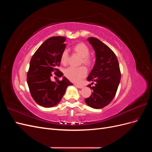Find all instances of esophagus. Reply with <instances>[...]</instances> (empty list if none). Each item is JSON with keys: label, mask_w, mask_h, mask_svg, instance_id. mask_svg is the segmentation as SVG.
Returning <instances> with one entry per match:
<instances>
[{"label": "esophagus", "mask_w": 152, "mask_h": 152, "mask_svg": "<svg viewBox=\"0 0 152 152\" xmlns=\"http://www.w3.org/2000/svg\"><path fill=\"white\" fill-rule=\"evenodd\" d=\"M74 86H75V87H77V88H79V89H82V88H83V86L80 85V84H74Z\"/></svg>", "instance_id": "34e87169"}]
</instances>
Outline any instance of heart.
Here are the masks:
<instances>
[{
    "mask_svg": "<svg viewBox=\"0 0 152 152\" xmlns=\"http://www.w3.org/2000/svg\"><path fill=\"white\" fill-rule=\"evenodd\" d=\"M73 52L80 56L81 59L80 60L79 65H84L87 67H90L93 63V59L89 56L90 49L88 46L84 43H77L72 48ZM69 59L68 53L66 50H63L61 54L60 61L63 65H65L68 63ZM87 69L84 66H80L79 68H75L69 67L65 69L64 71V75L70 81L78 82L80 81L86 75Z\"/></svg>",
    "mask_w": 152,
    "mask_h": 152,
    "instance_id": "b5f03b06",
    "label": "heart"
}]
</instances>
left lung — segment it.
I'll return each instance as SVG.
<instances>
[{
    "mask_svg": "<svg viewBox=\"0 0 152 152\" xmlns=\"http://www.w3.org/2000/svg\"><path fill=\"white\" fill-rule=\"evenodd\" d=\"M87 40L93 46L96 54V62L87 80L95 82L91 87L93 92L85 102L90 107L100 109L107 106L116 94L120 83L121 73L116 55L107 45L94 37Z\"/></svg>",
    "mask_w": 152,
    "mask_h": 152,
    "instance_id": "obj_1",
    "label": "left lung"
}]
</instances>
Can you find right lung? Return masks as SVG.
Returning a JSON list of instances; mask_svg holds the SVG:
<instances>
[{"mask_svg": "<svg viewBox=\"0 0 152 152\" xmlns=\"http://www.w3.org/2000/svg\"><path fill=\"white\" fill-rule=\"evenodd\" d=\"M65 40V37L61 36L49 38L36 50L30 60L27 73L29 90L35 102L45 108L56 105L67 87L72 85L65 77L62 80H50L53 74L58 78L63 75L57 68L60 65L61 54L66 48Z\"/></svg>", "mask_w": 152, "mask_h": 152, "instance_id": "add662e5", "label": "right lung"}]
</instances>
